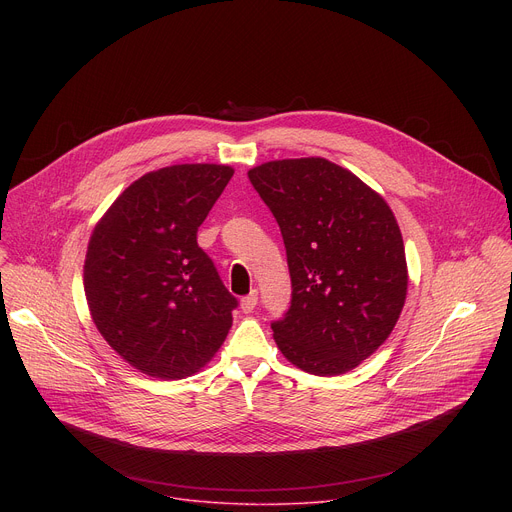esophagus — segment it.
Here are the masks:
<instances>
[{
	"label": "esophagus",
	"mask_w": 512,
	"mask_h": 512,
	"mask_svg": "<svg viewBox=\"0 0 512 512\" xmlns=\"http://www.w3.org/2000/svg\"><path fill=\"white\" fill-rule=\"evenodd\" d=\"M255 306H257V291H251L249 296H245V298L241 300V310H243L245 314H251V312L255 310Z\"/></svg>",
	"instance_id": "1"
}]
</instances>
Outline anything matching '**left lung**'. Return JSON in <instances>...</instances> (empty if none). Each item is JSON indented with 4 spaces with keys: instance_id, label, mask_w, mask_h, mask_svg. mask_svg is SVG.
<instances>
[{
    "instance_id": "left-lung-1",
    "label": "left lung",
    "mask_w": 512,
    "mask_h": 512,
    "mask_svg": "<svg viewBox=\"0 0 512 512\" xmlns=\"http://www.w3.org/2000/svg\"><path fill=\"white\" fill-rule=\"evenodd\" d=\"M249 180L279 225L291 302L271 324L298 369L352 371L393 332L407 296L405 247L381 194L324 158L275 160Z\"/></svg>"
}]
</instances>
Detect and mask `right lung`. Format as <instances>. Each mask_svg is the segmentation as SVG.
I'll list each match as a JSON object with an SVG mask.
<instances>
[{
	"mask_svg": "<svg viewBox=\"0 0 512 512\" xmlns=\"http://www.w3.org/2000/svg\"><path fill=\"white\" fill-rule=\"evenodd\" d=\"M231 166L178 164L127 186L97 223L85 296L107 344L156 379L198 373L225 342L237 298L196 233Z\"/></svg>",
	"mask_w": 512,
	"mask_h": 512,
	"instance_id": "1",
	"label": "right lung"
}]
</instances>
